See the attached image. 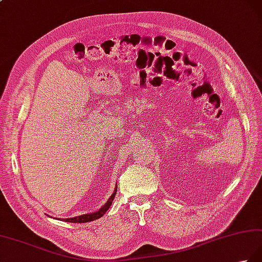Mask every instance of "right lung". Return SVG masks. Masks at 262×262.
Listing matches in <instances>:
<instances>
[{
    "label": "right lung",
    "instance_id": "right-lung-1",
    "mask_svg": "<svg viewBox=\"0 0 262 262\" xmlns=\"http://www.w3.org/2000/svg\"><path fill=\"white\" fill-rule=\"evenodd\" d=\"M116 193H117V187L115 188L114 193H112V195L105 202L104 206H102L99 210H96L95 212L81 214V216H77V217H73V218H66L63 220H64V222H67V223H89V222H93V220H96V219L101 218L107 211V210H109V208L111 207V204H112V201H114Z\"/></svg>",
    "mask_w": 262,
    "mask_h": 262
}]
</instances>
